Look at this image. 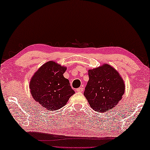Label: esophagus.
I'll use <instances>...</instances> for the list:
<instances>
[{"label": "esophagus", "instance_id": "1", "mask_svg": "<svg viewBox=\"0 0 150 150\" xmlns=\"http://www.w3.org/2000/svg\"><path fill=\"white\" fill-rule=\"evenodd\" d=\"M76 90L78 92H83V90H84V88H83L82 87H80V88H77V89Z\"/></svg>", "mask_w": 150, "mask_h": 150}]
</instances>
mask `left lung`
Wrapping results in <instances>:
<instances>
[{"label":"left lung","mask_w":150,"mask_h":150,"mask_svg":"<svg viewBox=\"0 0 150 150\" xmlns=\"http://www.w3.org/2000/svg\"><path fill=\"white\" fill-rule=\"evenodd\" d=\"M89 80L84 95L92 108L104 113L114 108L122 100L125 84L118 72L109 64L88 70Z\"/></svg>","instance_id":"8db88e82"}]
</instances>
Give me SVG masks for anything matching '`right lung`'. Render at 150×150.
Wrapping results in <instances>:
<instances>
[{"instance_id":"1","label":"right lung","mask_w":150,"mask_h":150,"mask_svg":"<svg viewBox=\"0 0 150 150\" xmlns=\"http://www.w3.org/2000/svg\"><path fill=\"white\" fill-rule=\"evenodd\" d=\"M66 70L64 66L49 61L32 77L29 84L30 93L44 109L54 111L61 108L75 93L69 80L64 77Z\"/></svg>"}]
</instances>
